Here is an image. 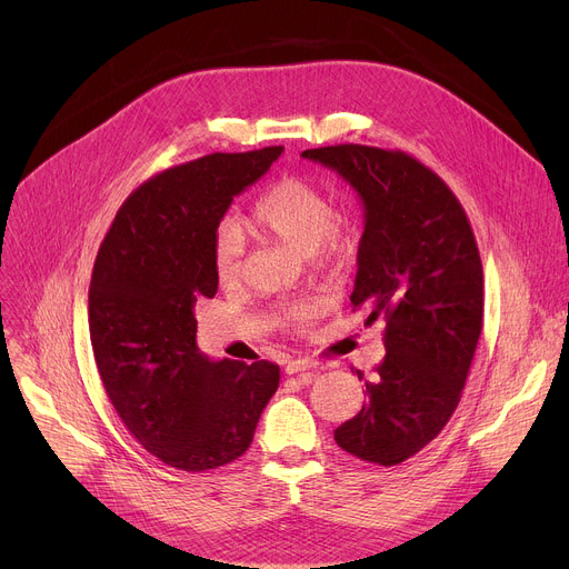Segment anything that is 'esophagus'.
I'll return each mask as SVG.
<instances>
[{
    "mask_svg": "<svg viewBox=\"0 0 569 569\" xmlns=\"http://www.w3.org/2000/svg\"><path fill=\"white\" fill-rule=\"evenodd\" d=\"M310 369H312V362L303 360V358H297V360L286 365V373L288 376H297V373H303V371H310Z\"/></svg>",
    "mask_w": 569,
    "mask_h": 569,
    "instance_id": "obj_1",
    "label": "esophagus"
}]
</instances>
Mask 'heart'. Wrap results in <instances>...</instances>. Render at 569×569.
Instances as JSON below:
<instances>
[{
  "instance_id": "1",
  "label": "heart",
  "mask_w": 569,
  "mask_h": 569,
  "mask_svg": "<svg viewBox=\"0 0 569 569\" xmlns=\"http://www.w3.org/2000/svg\"><path fill=\"white\" fill-rule=\"evenodd\" d=\"M250 229L261 238H274L301 257H312L317 250L333 263L349 254V240L336 220L331 198L317 184L299 178H286L270 187L250 213ZM246 240L236 222L227 220L213 238V270L222 286L238 281L242 270ZM315 317V306L299 303L288 310L295 327H303Z\"/></svg>"
}]
</instances>
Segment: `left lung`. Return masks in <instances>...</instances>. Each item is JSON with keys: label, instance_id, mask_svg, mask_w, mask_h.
<instances>
[{"label": "left lung", "instance_id": "left-lung-1", "mask_svg": "<svg viewBox=\"0 0 569 569\" xmlns=\"http://www.w3.org/2000/svg\"><path fill=\"white\" fill-rule=\"evenodd\" d=\"M301 157L360 196L365 231L351 303L367 306L369 321H387V356L336 443L362 461L396 466L426 448L459 405L483 315L477 242L455 193L408 152L340 143Z\"/></svg>", "mask_w": 569, "mask_h": 569}]
</instances>
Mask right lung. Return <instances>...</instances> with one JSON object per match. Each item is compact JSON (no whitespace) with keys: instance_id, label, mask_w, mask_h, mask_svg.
<instances>
[{"instance_id":"1","label":"right lung","mask_w":569,"mask_h":569,"mask_svg":"<svg viewBox=\"0 0 569 569\" xmlns=\"http://www.w3.org/2000/svg\"><path fill=\"white\" fill-rule=\"evenodd\" d=\"M283 146L213 152L141 184L119 209L90 281V340L110 402L164 463L202 472L246 452L279 387V367L209 360L196 342L213 297V238L238 193Z\"/></svg>"}]
</instances>
